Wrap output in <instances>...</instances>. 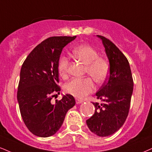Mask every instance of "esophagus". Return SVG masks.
Masks as SVG:
<instances>
[{"mask_svg": "<svg viewBox=\"0 0 152 152\" xmlns=\"http://www.w3.org/2000/svg\"><path fill=\"white\" fill-rule=\"evenodd\" d=\"M83 100H81V99H78V98H76V103L78 104V103H83Z\"/></svg>", "mask_w": 152, "mask_h": 152, "instance_id": "esophagus-1", "label": "esophagus"}]
</instances>
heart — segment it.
<instances>
[{"label":"heart","instance_id":"b5f03b06","mask_svg":"<svg viewBox=\"0 0 152 152\" xmlns=\"http://www.w3.org/2000/svg\"><path fill=\"white\" fill-rule=\"evenodd\" d=\"M73 55L86 64L85 72L89 74L97 83L105 82L108 76L110 65L94 48L89 45H81L73 50ZM69 59L61 56L58 62V71L60 76L66 78L68 75ZM94 90V83L90 77L75 78L65 85L67 94L78 98H83Z\"/></svg>","mask_w":152,"mask_h":152}]
</instances>
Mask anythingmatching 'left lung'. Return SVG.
Returning <instances> with one entry per match:
<instances>
[{
    "instance_id": "obj_1",
    "label": "left lung",
    "mask_w": 152,
    "mask_h": 152,
    "mask_svg": "<svg viewBox=\"0 0 152 152\" xmlns=\"http://www.w3.org/2000/svg\"><path fill=\"white\" fill-rule=\"evenodd\" d=\"M110 62V75L96 96L102 103H93L95 107L94 115L86 120L90 130L99 137H107L114 134L125 123L128 115L133 78L127 58L110 40L101 35Z\"/></svg>"
}]
</instances>
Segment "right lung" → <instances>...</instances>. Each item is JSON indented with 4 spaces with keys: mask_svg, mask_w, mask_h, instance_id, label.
Listing matches in <instances>:
<instances>
[{
    "mask_svg": "<svg viewBox=\"0 0 152 152\" xmlns=\"http://www.w3.org/2000/svg\"><path fill=\"white\" fill-rule=\"evenodd\" d=\"M74 37H51L44 40L27 56L22 65L17 98L24 123L32 134L48 137L59 129L66 114L76 103L74 96L59 94L58 62L62 49Z\"/></svg>",
    "mask_w": 152,
    "mask_h": 152,
    "instance_id": "add662e5",
    "label": "right lung"
}]
</instances>
